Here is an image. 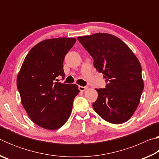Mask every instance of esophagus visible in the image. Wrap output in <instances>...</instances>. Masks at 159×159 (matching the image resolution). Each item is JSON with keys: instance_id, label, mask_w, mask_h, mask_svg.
I'll use <instances>...</instances> for the list:
<instances>
[{"instance_id": "esophagus-1", "label": "esophagus", "mask_w": 159, "mask_h": 159, "mask_svg": "<svg viewBox=\"0 0 159 159\" xmlns=\"http://www.w3.org/2000/svg\"><path fill=\"white\" fill-rule=\"evenodd\" d=\"M79 89L80 91H81V92H84L85 90H87V88L85 87V86H79Z\"/></svg>"}]
</instances>
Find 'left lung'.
Listing matches in <instances>:
<instances>
[{"instance_id": "1", "label": "left lung", "mask_w": 159, "mask_h": 159, "mask_svg": "<svg viewBox=\"0 0 159 159\" xmlns=\"http://www.w3.org/2000/svg\"><path fill=\"white\" fill-rule=\"evenodd\" d=\"M78 40L94 59L97 71L108 82L95 89L93 107L99 116L114 124L128 120L139 105L144 89L142 66L133 51L118 37L106 33L79 36Z\"/></svg>"}]
</instances>
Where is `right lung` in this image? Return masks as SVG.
<instances>
[{
	"label": "right lung",
	"mask_w": 159,
	"mask_h": 159,
	"mask_svg": "<svg viewBox=\"0 0 159 159\" xmlns=\"http://www.w3.org/2000/svg\"><path fill=\"white\" fill-rule=\"evenodd\" d=\"M74 38L44 40L31 48L17 78L21 102L34 123L47 130L61 128L69 119L80 90L76 84L61 83L64 57L74 46Z\"/></svg>",
	"instance_id": "obj_1"
}]
</instances>
